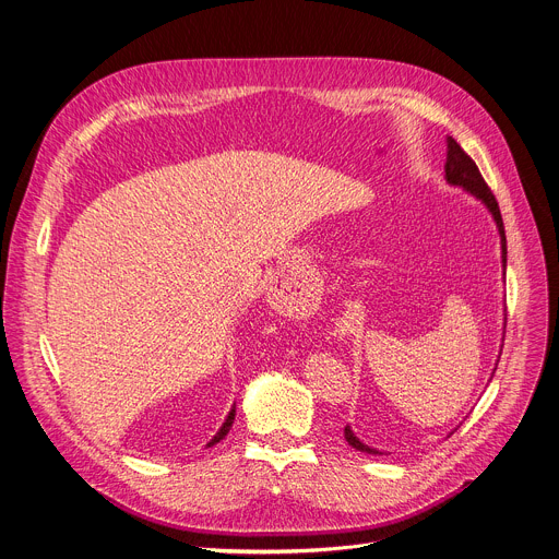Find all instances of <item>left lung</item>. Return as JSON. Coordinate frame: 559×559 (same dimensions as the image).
Instances as JSON below:
<instances>
[{
    "label": "left lung",
    "instance_id": "obj_1",
    "mask_svg": "<svg viewBox=\"0 0 559 559\" xmlns=\"http://www.w3.org/2000/svg\"><path fill=\"white\" fill-rule=\"evenodd\" d=\"M445 180H448V185H454V187H462L464 191H468L471 195H475L477 200H481L484 205H486V210L490 212V216H492V221H495V225H497V231H499V238H501V267L506 270V231H503V221H501V214H499V205H497V200H495V195H492V191L488 189V185H486V180L481 178V174H479V169H477V165L473 163V158L466 154V151L456 144V140L454 138H448V151H445ZM503 330H506V325H503ZM497 370V368H495ZM495 374V372H492ZM454 432V430H452ZM450 432V435H452ZM345 441L352 445V448H357V450H361V452H368V454H381L377 448H370L368 443H364L357 435L352 432V428L349 426H345Z\"/></svg>",
    "mask_w": 559,
    "mask_h": 559
}]
</instances>
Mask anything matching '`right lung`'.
Here are the masks:
<instances>
[{
	"mask_svg": "<svg viewBox=\"0 0 559 559\" xmlns=\"http://www.w3.org/2000/svg\"><path fill=\"white\" fill-rule=\"evenodd\" d=\"M234 415H236V405H234V408H231V411H229V415H227V419H225V424H223V426H221V430H218V432H216V435H214V439H212V441H210V443H207V445H216V443H218V441H221V439H223V437H225V435H227V432H229V428H231V424H234Z\"/></svg>",
	"mask_w": 559,
	"mask_h": 559,
	"instance_id": "right-lung-1",
	"label": "right lung"
}]
</instances>
